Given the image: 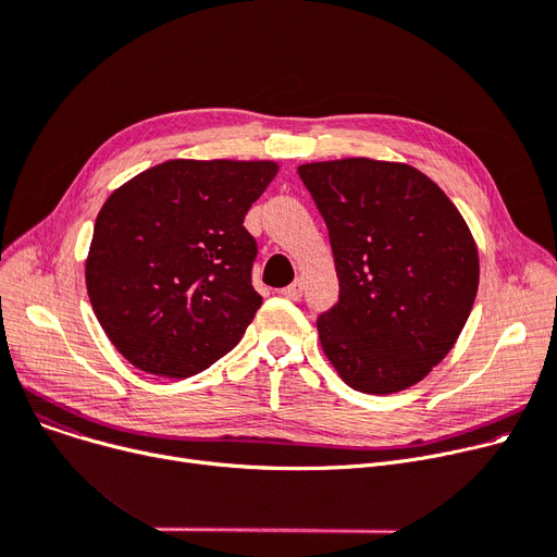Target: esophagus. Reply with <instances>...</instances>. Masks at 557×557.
Returning <instances> with one entry per match:
<instances>
[{"instance_id": "obj_1", "label": "esophagus", "mask_w": 557, "mask_h": 557, "mask_svg": "<svg viewBox=\"0 0 557 557\" xmlns=\"http://www.w3.org/2000/svg\"><path fill=\"white\" fill-rule=\"evenodd\" d=\"M302 290H305V282L298 277L294 284H288L286 288H282V296L288 298V300H300Z\"/></svg>"}]
</instances>
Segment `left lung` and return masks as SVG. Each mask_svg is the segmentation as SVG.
<instances>
[{
	"label": "left lung",
	"mask_w": 557,
	"mask_h": 557,
	"mask_svg": "<svg viewBox=\"0 0 557 557\" xmlns=\"http://www.w3.org/2000/svg\"><path fill=\"white\" fill-rule=\"evenodd\" d=\"M330 230L338 302L315 325L343 382L388 395L454 347L479 288V252L456 205L413 166L347 158L298 166Z\"/></svg>",
	"instance_id": "8db88e82"
}]
</instances>
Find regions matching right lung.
<instances>
[{
  "instance_id": "1",
  "label": "right lung",
  "mask_w": 557,
  "mask_h": 557,
  "mask_svg": "<svg viewBox=\"0 0 557 557\" xmlns=\"http://www.w3.org/2000/svg\"><path fill=\"white\" fill-rule=\"evenodd\" d=\"M275 173V162L169 160L103 202L87 296L135 368L185 379L242 341L261 307L244 219Z\"/></svg>"
}]
</instances>
